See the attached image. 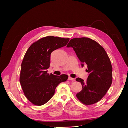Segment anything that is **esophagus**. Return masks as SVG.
<instances>
[{"label": "esophagus", "instance_id": "obj_1", "mask_svg": "<svg viewBox=\"0 0 128 128\" xmlns=\"http://www.w3.org/2000/svg\"><path fill=\"white\" fill-rule=\"evenodd\" d=\"M68 80H72V81H75V79L74 78H72V77H69L68 78Z\"/></svg>", "mask_w": 128, "mask_h": 128}]
</instances>
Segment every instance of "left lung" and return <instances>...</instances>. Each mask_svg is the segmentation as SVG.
Listing matches in <instances>:
<instances>
[{
  "mask_svg": "<svg viewBox=\"0 0 128 128\" xmlns=\"http://www.w3.org/2000/svg\"><path fill=\"white\" fill-rule=\"evenodd\" d=\"M67 47H72L82 63L87 65L89 76L86 82L80 78L82 90L76 94L77 98L84 105L98 102L106 94L112 80V66L110 59L103 46L95 40L86 37L72 39Z\"/></svg>",
  "mask_w": 128,
  "mask_h": 128,
  "instance_id": "left-lung-1",
  "label": "left lung"
}]
</instances>
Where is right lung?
<instances>
[{"mask_svg":"<svg viewBox=\"0 0 128 128\" xmlns=\"http://www.w3.org/2000/svg\"><path fill=\"white\" fill-rule=\"evenodd\" d=\"M70 38L46 36L29 47L21 64L20 82L24 94L34 105L41 106L51 98L59 84L66 81L68 76L48 74L52 51L65 46Z\"/></svg>","mask_w":128,"mask_h":128,"instance_id":"add662e5","label":"right lung"}]
</instances>
